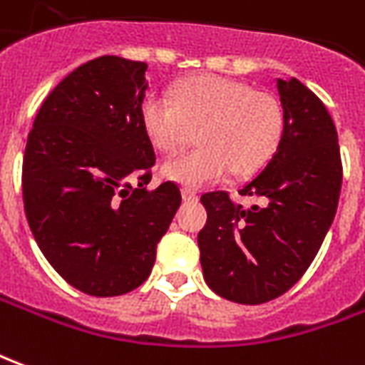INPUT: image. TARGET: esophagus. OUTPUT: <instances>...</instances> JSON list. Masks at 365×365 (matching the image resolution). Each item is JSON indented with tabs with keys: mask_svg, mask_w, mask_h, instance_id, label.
Here are the masks:
<instances>
[{
	"mask_svg": "<svg viewBox=\"0 0 365 365\" xmlns=\"http://www.w3.org/2000/svg\"><path fill=\"white\" fill-rule=\"evenodd\" d=\"M180 195H182V200H187V202H192V200L198 198L195 190H190V188H182V190H180Z\"/></svg>",
	"mask_w": 365,
	"mask_h": 365,
	"instance_id": "obj_1",
	"label": "esophagus"
}]
</instances>
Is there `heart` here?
<instances>
[{
    "mask_svg": "<svg viewBox=\"0 0 365 365\" xmlns=\"http://www.w3.org/2000/svg\"><path fill=\"white\" fill-rule=\"evenodd\" d=\"M141 125L165 155L187 145L198 129L200 145L163 163L161 175L185 187H202L232 170L250 177L263 169L281 145L285 118L271 94L204 74L182 82L173 98L151 92L141 104Z\"/></svg>",
    "mask_w": 365,
    "mask_h": 365,
    "instance_id": "b5f03b06",
    "label": "heart"
}]
</instances>
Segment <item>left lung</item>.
<instances>
[{"instance_id":"obj_1","label":"left lung","mask_w":365,"mask_h":365,"mask_svg":"<svg viewBox=\"0 0 365 365\" xmlns=\"http://www.w3.org/2000/svg\"><path fill=\"white\" fill-rule=\"evenodd\" d=\"M285 129L277 153L240 195L261 198L234 206L226 192L200 198L208 222L198 234L206 285L228 301L261 304L289 291L319 253L332 226L342 163L334 121L297 78H277Z\"/></svg>"}]
</instances>
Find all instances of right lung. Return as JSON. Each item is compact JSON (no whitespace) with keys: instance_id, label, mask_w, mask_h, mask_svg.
Instances as JSON below:
<instances>
[{"instance_id":"right-lung-1","label":"right lung","mask_w":365,"mask_h":365,"mask_svg":"<svg viewBox=\"0 0 365 365\" xmlns=\"http://www.w3.org/2000/svg\"><path fill=\"white\" fill-rule=\"evenodd\" d=\"M145 72L115 54L82 64L46 96L27 137L33 237L54 271L92 297L129 293L149 277L180 206L175 182L147 188L155 149L141 125Z\"/></svg>"}]
</instances>
